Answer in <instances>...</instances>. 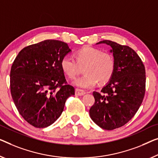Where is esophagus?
<instances>
[{"label":"esophagus","instance_id":"1","mask_svg":"<svg viewBox=\"0 0 158 158\" xmlns=\"http://www.w3.org/2000/svg\"><path fill=\"white\" fill-rule=\"evenodd\" d=\"M85 94H86L85 91L83 90H81V89H77L76 90H75V94H76L77 96H84Z\"/></svg>","mask_w":158,"mask_h":158}]
</instances>
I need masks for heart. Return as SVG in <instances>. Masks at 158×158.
I'll return each instance as SVG.
<instances>
[{"label":"heart","instance_id":"b5f03b06","mask_svg":"<svg viewBox=\"0 0 158 158\" xmlns=\"http://www.w3.org/2000/svg\"><path fill=\"white\" fill-rule=\"evenodd\" d=\"M76 63L69 56H64L60 62L61 69L68 77L74 78L78 74L79 66L84 67V75L75 79L73 84L80 89L92 88L98 81L103 84L109 81L114 74L115 60L109 52L85 47L75 53Z\"/></svg>","mask_w":158,"mask_h":158}]
</instances>
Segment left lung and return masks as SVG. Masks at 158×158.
<instances>
[{"label": "left lung", "mask_w": 158, "mask_h": 158, "mask_svg": "<svg viewBox=\"0 0 158 158\" xmlns=\"http://www.w3.org/2000/svg\"><path fill=\"white\" fill-rule=\"evenodd\" d=\"M111 49L115 60L114 74L101 92L94 91L91 118L100 128L111 131L124 126L134 116L143 102L145 91V70L140 56L128 46L103 40Z\"/></svg>", "instance_id": "8db88e82"}]
</instances>
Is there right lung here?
Here are the masks:
<instances>
[{"instance_id":"1","label":"right lung","mask_w":158,"mask_h":158,"mask_svg":"<svg viewBox=\"0 0 158 158\" xmlns=\"http://www.w3.org/2000/svg\"><path fill=\"white\" fill-rule=\"evenodd\" d=\"M64 42L47 40L23 48L10 70V91L16 108L36 128L50 126L64 110L74 88L67 84L61 60L71 52Z\"/></svg>"}]
</instances>
